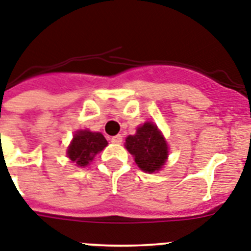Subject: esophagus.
I'll return each instance as SVG.
<instances>
[{
	"label": "esophagus",
	"mask_w": 251,
	"mask_h": 251,
	"mask_svg": "<svg viewBox=\"0 0 251 251\" xmlns=\"http://www.w3.org/2000/svg\"><path fill=\"white\" fill-rule=\"evenodd\" d=\"M122 141H123V138H122L121 134H117V136L111 137V142L113 143H122Z\"/></svg>",
	"instance_id": "esophagus-1"
}]
</instances>
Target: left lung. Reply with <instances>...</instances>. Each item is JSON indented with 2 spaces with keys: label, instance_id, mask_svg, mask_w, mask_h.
Returning a JSON list of instances; mask_svg holds the SVG:
<instances>
[{
  "label": "left lung",
  "instance_id": "left-lung-1",
  "mask_svg": "<svg viewBox=\"0 0 251 251\" xmlns=\"http://www.w3.org/2000/svg\"><path fill=\"white\" fill-rule=\"evenodd\" d=\"M126 147L133 155L141 170L155 173L162 168L168 158V145L155 124L145 123L134 136H128Z\"/></svg>",
  "mask_w": 251,
  "mask_h": 251
}]
</instances>
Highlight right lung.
I'll return each mask as SVG.
<instances>
[{"label": "right lung", "mask_w": 251, "mask_h": 251, "mask_svg": "<svg viewBox=\"0 0 251 251\" xmlns=\"http://www.w3.org/2000/svg\"><path fill=\"white\" fill-rule=\"evenodd\" d=\"M106 145L108 142L101 133L90 132V130H78L68 147L67 155L71 161L82 168L89 165L94 156L106 147Z\"/></svg>", "instance_id": "right-lung-1"}]
</instances>
